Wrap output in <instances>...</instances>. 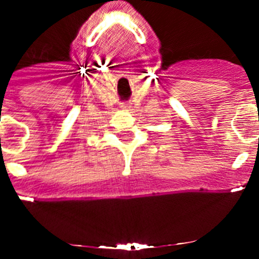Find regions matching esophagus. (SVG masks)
Segmentation results:
<instances>
[{"instance_id":"obj_1","label":"esophagus","mask_w":259,"mask_h":259,"mask_svg":"<svg viewBox=\"0 0 259 259\" xmlns=\"http://www.w3.org/2000/svg\"><path fill=\"white\" fill-rule=\"evenodd\" d=\"M121 108H122V109H127V108H130V104H122Z\"/></svg>"}]
</instances>
